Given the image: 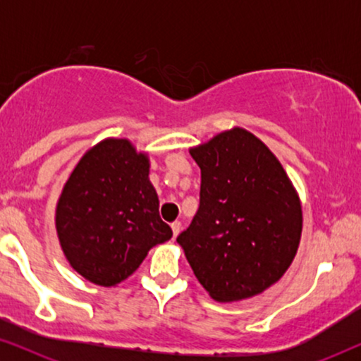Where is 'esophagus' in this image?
<instances>
[{"instance_id":"obj_1","label":"esophagus","mask_w":361,"mask_h":361,"mask_svg":"<svg viewBox=\"0 0 361 361\" xmlns=\"http://www.w3.org/2000/svg\"><path fill=\"white\" fill-rule=\"evenodd\" d=\"M180 221H174V224H172L171 225V228H172V235H174V238H176V236L177 235H179L180 233Z\"/></svg>"}]
</instances>
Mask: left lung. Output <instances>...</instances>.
<instances>
[{"instance_id":"obj_1","label":"left lung","mask_w":361,"mask_h":361,"mask_svg":"<svg viewBox=\"0 0 361 361\" xmlns=\"http://www.w3.org/2000/svg\"><path fill=\"white\" fill-rule=\"evenodd\" d=\"M190 156L202 172L200 205L177 243L212 299L258 295L283 278L298 253V192L278 157L243 128L190 147Z\"/></svg>"}]
</instances>
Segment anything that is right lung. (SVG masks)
I'll list each match as a JSON object with an SVG mask.
<instances>
[{"mask_svg": "<svg viewBox=\"0 0 361 361\" xmlns=\"http://www.w3.org/2000/svg\"><path fill=\"white\" fill-rule=\"evenodd\" d=\"M56 228L67 261L90 283L111 288L135 273L152 246L172 236L147 154L123 137L90 147L59 197Z\"/></svg>", "mask_w": 361, "mask_h": 361, "instance_id": "add662e5", "label": "right lung"}]
</instances>
